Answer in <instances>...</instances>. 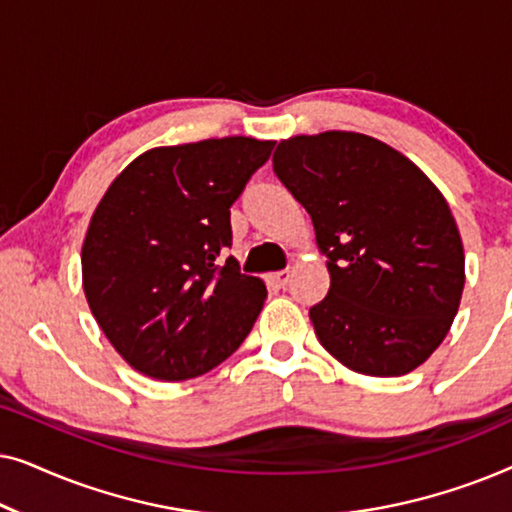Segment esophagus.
Returning a JSON list of instances; mask_svg holds the SVG:
<instances>
[{
	"label": "esophagus",
	"instance_id": "obj_1",
	"mask_svg": "<svg viewBox=\"0 0 512 512\" xmlns=\"http://www.w3.org/2000/svg\"><path fill=\"white\" fill-rule=\"evenodd\" d=\"M270 282L275 284L277 289H284V286L291 282V270H279V272H272V275H270Z\"/></svg>",
	"mask_w": 512,
	"mask_h": 512
}]
</instances>
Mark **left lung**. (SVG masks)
Listing matches in <instances>:
<instances>
[{
    "mask_svg": "<svg viewBox=\"0 0 512 512\" xmlns=\"http://www.w3.org/2000/svg\"><path fill=\"white\" fill-rule=\"evenodd\" d=\"M272 170L310 214L331 272L310 307L328 354L361 375L398 377L436 352L464 291V247L447 202L380 139L321 132L277 146Z\"/></svg>",
    "mask_w": 512,
    "mask_h": 512,
    "instance_id": "obj_1",
    "label": "left lung"
}]
</instances>
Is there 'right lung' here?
<instances>
[{"label":"right lung","instance_id":"1","mask_svg":"<svg viewBox=\"0 0 512 512\" xmlns=\"http://www.w3.org/2000/svg\"><path fill=\"white\" fill-rule=\"evenodd\" d=\"M272 142L223 137L160 146L118 174L81 251L93 317L153 380L205 375L247 338L268 296L233 256L230 207Z\"/></svg>","mask_w":512,"mask_h":512}]
</instances>
